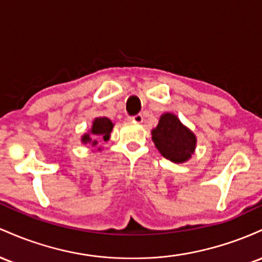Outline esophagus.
Returning <instances> with one entry per match:
<instances>
[{"label":"esophagus","instance_id":"obj_1","mask_svg":"<svg viewBox=\"0 0 262 262\" xmlns=\"http://www.w3.org/2000/svg\"><path fill=\"white\" fill-rule=\"evenodd\" d=\"M128 121H131V122H134V123H142L143 117H142V115L131 116V117H128Z\"/></svg>","mask_w":262,"mask_h":262}]
</instances>
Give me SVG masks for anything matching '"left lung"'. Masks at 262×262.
<instances>
[{
  "instance_id": "1",
  "label": "left lung",
  "mask_w": 262,
  "mask_h": 262,
  "mask_svg": "<svg viewBox=\"0 0 262 262\" xmlns=\"http://www.w3.org/2000/svg\"><path fill=\"white\" fill-rule=\"evenodd\" d=\"M156 148L167 160L184 163L192 158L196 147V137L178 116L172 113L161 115L158 125L151 131Z\"/></svg>"
}]
</instances>
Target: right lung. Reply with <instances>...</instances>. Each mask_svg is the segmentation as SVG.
<instances>
[{
	"label": "right lung",
	"mask_w": 262,
	"mask_h": 262,
	"mask_svg": "<svg viewBox=\"0 0 262 262\" xmlns=\"http://www.w3.org/2000/svg\"><path fill=\"white\" fill-rule=\"evenodd\" d=\"M114 128V123L106 116L95 117L93 121L92 128L81 136V143L83 145H90L96 147L102 141L110 140L111 131ZM98 151H101V147H99Z\"/></svg>",
	"instance_id": "right-lung-1"
}]
</instances>
